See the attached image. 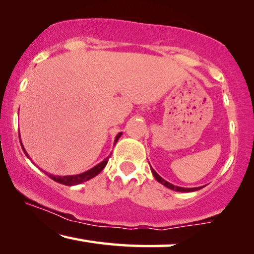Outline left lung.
<instances>
[{"label":"left lung","mask_w":254,"mask_h":254,"mask_svg":"<svg viewBox=\"0 0 254 254\" xmlns=\"http://www.w3.org/2000/svg\"><path fill=\"white\" fill-rule=\"evenodd\" d=\"M151 171H152V175H153L154 178L157 179V181L160 183V184H162L163 186L168 187V189L173 190H176V192H185V193H189V192H195V190H198L201 189H203L204 186H200V187H192V189H187V187H181V186H175L173 184H170L169 182H167L163 179L161 176H159V175L155 173V170L153 168L151 167Z\"/></svg>","instance_id":"obj_1"}]
</instances>
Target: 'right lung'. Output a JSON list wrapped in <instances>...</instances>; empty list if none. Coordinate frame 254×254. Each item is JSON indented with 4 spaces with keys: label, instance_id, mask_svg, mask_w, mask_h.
Wrapping results in <instances>:
<instances>
[{
    "label": "right lung",
    "instance_id": "1",
    "mask_svg": "<svg viewBox=\"0 0 254 254\" xmlns=\"http://www.w3.org/2000/svg\"><path fill=\"white\" fill-rule=\"evenodd\" d=\"M122 135H123V132H119V134L116 136L115 144H116L117 142H118V139H119V137H120V136H122ZM19 139H20V135H19ZM20 144H21V147H22L23 152H25V154L27 155V158L30 159L29 155L27 154L25 147H23V145H22L21 139H20ZM110 157H111V154L109 155V157L105 158V159L103 160V161H101V162L99 163V165H96L95 167L91 168V169H89V170L84 171V173L78 174V175H70V176H56V175L48 174V173H46V171H44V173H45L46 175H48V176H49L51 179H53V181L57 182V183H60V184L67 185V186L78 185V184H81V183H84V182H87V181H89V179H92L93 177H95L96 175H99V174L101 173V171H102V170L104 169V167L107 166V163H108V161H109V158H110Z\"/></svg>",
    "mask_w": 254,
    "mask_h": 254
}]
</instances>
